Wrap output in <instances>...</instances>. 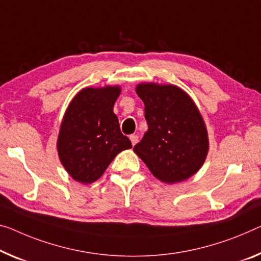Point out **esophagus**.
<instances>
[{"mask_svg":"<svg viewBox=\"0 0 261 261\" xmlns=\"http://www.w3.org/2000/svg\"><path fill=\"white\" fill-rule=\"evenodd\" d=\"M129 140H130L132 144H133V146H135V144L138 143V141H139V138H138V135H130L129 136Z\"/></svg>","mask_w":261,"mask_h":261,"instance_id":"1","label":"esophagus"}]
</instances>
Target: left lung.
I'll return each instance as SVG.
<instances>
[{"mask_svg":"<svg viewBox=\"0 0 261 261\" xmlns=\"http://www.w3.org/2000/svg\"><path fill=\"white\" fill-rule=\"evenodd\" d=\"M135 91L144 103L148 130L134 153L161 182L186 181L200 169L209 151L198 107L186 91L170 84L141 83Z\"/></svg>","mask_w":261,"mask_h":261,"instance_id":"1","label":"left lung"}]
</instances>
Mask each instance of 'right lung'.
<instances>
[{
	"instance_id": "1",
	"label": "right lung",
	"mask_w": 261,
	"mask_h": 261,
	"mask_svg": "<svg viewBox=\"0 0 261 261\" xmlns=\"http://www.w3.org/2000/svg\"><path fill=\"white\" fill-rule=\"evenodd\" d=\"M120 93L119 85L85 87L67 106L59 128L57 151L74 181L95 182L115 156L132 148L113 112Z\"/></svg>"
}]
</instances>
